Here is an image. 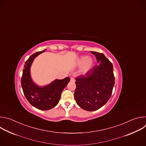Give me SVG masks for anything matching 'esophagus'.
Wrapping results in <instances>:
<instances>
[{
	"mask_svg": "<svg viewBox=\"0 0 146 146\" xmlns=\"http://www.w3.org/2000/svg\"><path fill=\"white\" fill-rule=\"evenodd\" d=\"M70 81L74 82V81H75V79H74L73 77H71V78H70Z\"/></svg>",
	"mask_w": 146,
	"mask_h": 146,
	"instance_id": "1",
	"label": "esophagus"
}]
</instances>
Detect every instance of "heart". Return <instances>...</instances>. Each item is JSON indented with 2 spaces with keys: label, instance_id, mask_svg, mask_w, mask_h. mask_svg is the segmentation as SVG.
Instances as JSON below:
<instances>
[{
  "label": "heart",
  "instance_id": "1",
  "mask_svg": "<svg viewBox=\"0 0 146 146\" xmlns=\"http://www.w3.org/2000/svg\"><path fill=\"white\" fill-rule=\"evenodd\" d=\"M76 66L77 67L82 66L81 73L82 74H86L92 68L94 61L92 59L88 58L87 56H82L76 61Z\"/></svg>",
  "mask_w": 146,
  "mask_h": 146
}]
</instances>
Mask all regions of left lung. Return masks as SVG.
Segmentation results:
<instances>
[{"mask_svg":"<svg viewBox=\"0 0 146 146\" xmlns=\"http://www.w3.org/2000/svg\"><path fill=\"white\" fill-rule=\"evenodd\" d=\"M99 65L95 66L84 76L76 78L74 98L77 105L87 111L98 110L111 97L115 78L111 62L103 54L91 51Z\"/></svg>","mask_w":146,"mask_h":146,"instance_id":"obj_1","label":"left lung"}]
</instances>
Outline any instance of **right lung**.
Here are the masks:
<instances>
[{"label":"right lung","mask_w":146,"mask_h":146,"mask_svg":"<svg viewBox=\"0 0 146 146\" xmlns=\"http://www.w3.org/2000/svg\"><path fill=\"white\" fill-rule=\"evenodd\" d=\"M44 51L37 52L27 59L21 82L24 95L31 105L39 110H47L57 105L62 91L66 87L70 79L67 77L62 80H55L43 87L35 84L31 77L30 68L34 59Z\"/></svg>","instance_id":"add662e5"}]
</instances>
